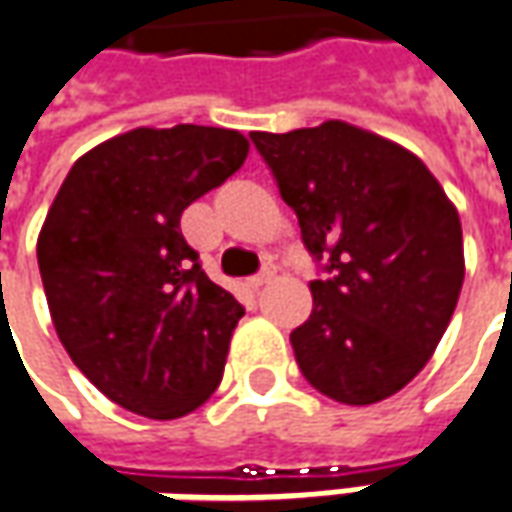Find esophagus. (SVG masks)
<instances>
[{
	"label": "esophagus",
	"instance_id": "obj_1",
	"mask_svg": "<svg viewBox=\"0 0 512 512\" xmlns=\"http://www.w3.org/2000/svg\"><path fill=\"white\" fill-rule=\"evenodd\" d=\"M272 277H274L272 269H263V272L255 274V277H249V289H255V291L263 289V286H266V283H269Z\"/></svg>",
	"mask_w": 512,
	"mask_h": 512
}]
</instances>
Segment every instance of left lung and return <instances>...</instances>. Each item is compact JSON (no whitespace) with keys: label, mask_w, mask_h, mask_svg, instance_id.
<instances>
[{"label":"left lung","mask_w":512,"mask_h":512,"mask_svg":"<svg viewBox=\"0 0 512 512\" xmlns=\"http://www.w3.org/2000/svg\"><path fill=\"white\" fill-rule=\"evenodd\" d=\"M249 138L326 272L291 331L303 377L345 405L397 394L431 360L462 291L456 206L414 152L345 121Z\"/></svg>","instance_id":"8db88e82"}]
</instances>
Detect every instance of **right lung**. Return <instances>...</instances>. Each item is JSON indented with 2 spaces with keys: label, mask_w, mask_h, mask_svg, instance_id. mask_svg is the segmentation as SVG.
Segmentation results:
<instances>
[{
  "label": "right lung",
  "mask_w": 512,
  "mask_h": 512,
  "mask_svg": "<svg viewBox=\"0 0 512 512\" xmlns=\"http://www.w3.org/2000/svg\"><path fill=\"white\" fill-rule=\"evenodd\" d=\"M246 155L238 130L138 127L84 152L47 212L36 257L56 334L133 414L178 419L221 385L243 306L206 277L181 215Z\"/></svg>",
  "instance_id": "obj_1"
}]
</instances>
